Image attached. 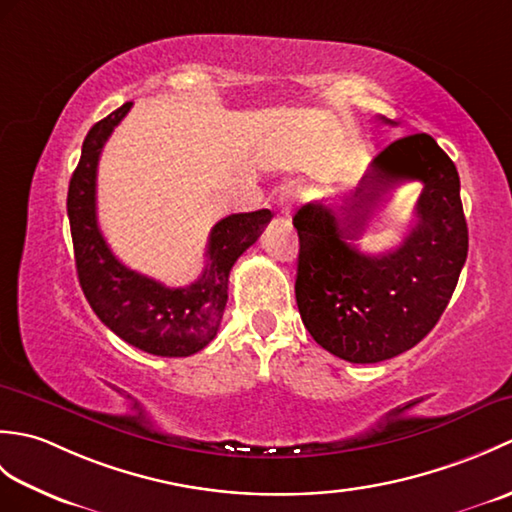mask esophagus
Instances as JSON below:
<instances>
[{"mask_svg":"<svg viewBox=\"0 0 512 512\" xmlns=\"http://www.w3.org/2000/svg\"><path fill=\"white\" fill-rule=\"evenodd\" d=\"M297 200H299V191L295 187H288V189L281 191V195H279V213L284 217H290L292 206L297 204Z\"/></svg>","mask_w":512,"mask_h":512,"instance_id":"34e87169","label":"esophagus"}]
</instances>
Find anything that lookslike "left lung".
Here are the masks:
<instances>
[{
	"label": "left lung",
	"instance_id": "left-lung-1",
	"mask_svg": "<svg viewBox=\"0 0 512 512\" xmlns=\"http://www.w3.org/2000/svg\"><path fill=\"white\" fill-rule=\"evenodd\" d=\"M413 179L423 182V193L403 244L383 256L354 249L349 242L379 198ZM292 224L301 321L323 350L350 363L387 361L418 345L449 306L469 253L458 169L429 134L394 140L354 193L336 204H303Z\"/></svg>",
	"mask_w": 512,
	"mask_h": 512
}]
</instances>
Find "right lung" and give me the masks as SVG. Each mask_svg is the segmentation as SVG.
<instances>
[{"label": "right lung", "instance_id": "add662e5", "mask_svg": "<svg viewBox=\"0 0 512 512\" xmlns=\"http://www.w3.org/2000/svg\"><path fill=\"white\" fill-rule=\"evenodd\" d=\"M132 103L96 123L83 140L68 189V217L76 275L85 299L107 328L154 356H191L209 345L228 301V275L270 222L268 209L233 213L211 228L202 277L187 288H167L118 262L96 220V169L107 138Z\"/></svg>", "mask_w": 512, "mask_h": 512}]
</instances>
